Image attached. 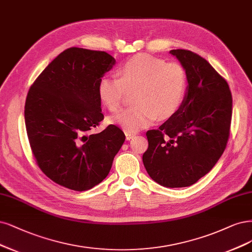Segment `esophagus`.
Instances as JSON below:
<instances>
[{"mask_svg":"<svg viewBox=\"0 0 252 252\" xmlns=\"http://www.w3.org/2000/svg\"><path fill=\"white\" fill-rule=\"evenodd\" d=\"M125 135H126V140L127 141H130L131 138L135 135L133 132H129V131H125Z\"/></svg>","mask_w":252,"mask_h":252,"instance_id":"esophagus-1","label":"esophagus"}]
</instances>
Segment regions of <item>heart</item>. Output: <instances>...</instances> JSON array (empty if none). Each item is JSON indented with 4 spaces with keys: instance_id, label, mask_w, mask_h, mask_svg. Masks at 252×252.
Segmentation results:
<instances>
[{
    "instance_id": "1",
    "label": "heart",
    "mask_w": 252,
    "mask_h": 252,
    "mask_svg": "<svg viewBox=\"0 0 252 252\" xmlns=\"http://www.w3.org/2000/svg\"><path fill=\"white\" fill-rule=\"evenodd\" d=\"M117 77H102L97 85L99 100L109 111L120 109L125 90H131L134 103L110 122L125 131L136 132L156 120L173 116L180 107L186 92V73L176 63H164L161 58L137 54L117 70Z\"/></svg>"
}]
</instances>
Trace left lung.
Instances as JSON below:
<instances>
[{
    "mask_svg": "<svg viewBox=\"0 0 252 252\" xmlns=\"http://www.w3.org/2000/svg\"><path fill=\"white\" fill-rule=\"evenodd\" d=\"M186 71L187 92L178 110L158 129L148 130L143 162L149 176L166 188L194 185L223 154L229 136V86L204 58L171 50Z\"/></svg>",
    "mask_w": 252,
    "mask_h": 252,
    "instance_id": "obj_1",
    "label": "left lung"
}]
</instances>
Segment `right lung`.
Here are the masks:
<instances>
[{
  "mask_svg": "<svg viewBox=\"0 0 252 252\" xmlns=\"http://www.w3.org/2000/svg\"><path fill=\"white\" fill-rule=\"evenodd\" d=\"M116 59L106 52L70 48L29 90L25 123L40 170L56 184L88 190L105 179L125 141L119 127L89 134L104 119L97 85Z\"/></svg>",
  "mask_w": 252,
  "mask_h": 252,
  "instance_id": "add662e5",
  "label": "right lung"
}]
</instances>
